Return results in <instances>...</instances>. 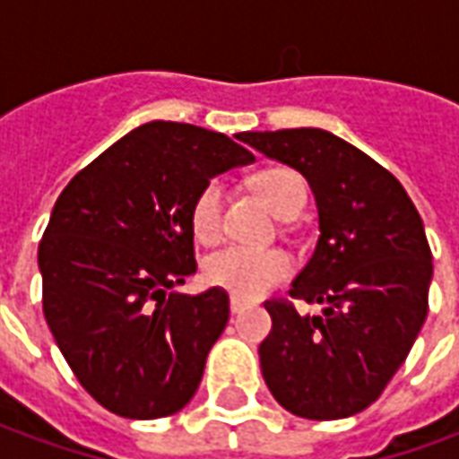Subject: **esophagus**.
I'll list each match as a JSON object with an SVG mask.
<instances>
[{
	"label": "esophagus",
	"instance_id": "1",
	"mask_svg": "<svg viewBox=\"0 0 459 459\" xmlns=\"http://www.w3.org/2000/svg\"><path fill=\"white\" fill-rule=\"evenodd\" d=\"M247 306H249V303H247V300H242V299H237V296H232V299H230V310H232L234 316L244 313V310H247Z\"/></svg>",
	"mask_w": 459,
	"mask_h": 459
}]
</instances>
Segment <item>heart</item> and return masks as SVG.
I'll use <instances>...</instances> for the list:
<instances>
[{
	"mask_svg": "<svg viewBox=\"0 0 459 459\" xmlns=\"http://www.w3.org/2000/svg\"><path fill=\"white\" fill-rule=\"evenodd\" d=\"M256 190L273 215L296 217L306 207L307 188L299 170L269 169L256 176ZM190 230L200 242H215L222 230V186L210 180L190 207ZM290 273V259L281 249H256L232 244L210 254L203 264L207 283L230 290L237 299H256Z\"/></svg>",
	"mask_w": 459,
	"mask_h": 459,
	"instance_id": "b5f03b06",
	"label": "heart"
}]
</instances>
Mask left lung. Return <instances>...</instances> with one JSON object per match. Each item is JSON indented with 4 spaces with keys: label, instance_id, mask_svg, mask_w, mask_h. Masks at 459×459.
<instances>
[{
    "label": "left lung",
    "instance_id": "obj_1",
    "mask_svg": "<svg viewBox=\"0 0 459 459\" xmlns=\"http://www.w3.org/2000/svg\"><path fill=\"white\" fill-rule=\"evenodd\" d=\"M244 143L300 170L317 203L320 237L290 299L266 300L259 344L266 386L307 420L359 413L406 362L428 316L433 254L416 205L389 170L325 129L244 132Z\"/></svg>",
    "mask_w": 459,
    "mask_h": 459
}]
</instances>
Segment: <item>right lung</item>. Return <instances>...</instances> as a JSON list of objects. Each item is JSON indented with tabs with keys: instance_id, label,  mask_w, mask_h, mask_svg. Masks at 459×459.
Masks as SVG:
<instances>
[{
	"instance_id": "add662e5",
	"label": "right lung",
	"mask_w": 459,
	"mask_h": 459,
	"mask_svg": "<svg viewBox=\"0 0 459 459\" xmlns=\"http://www.w3.org/2000/svg\"><path fill=\"white\" fill-rule=\"evenodd\" d=\"M252 160L225 134L149 122L56 200L39 244L43 316L82 389L107 411L152 420L193 399L230 320V296L217 286L176 290L197 271L190 207L210 178Z\"/></svg>"
}]
</instances>
